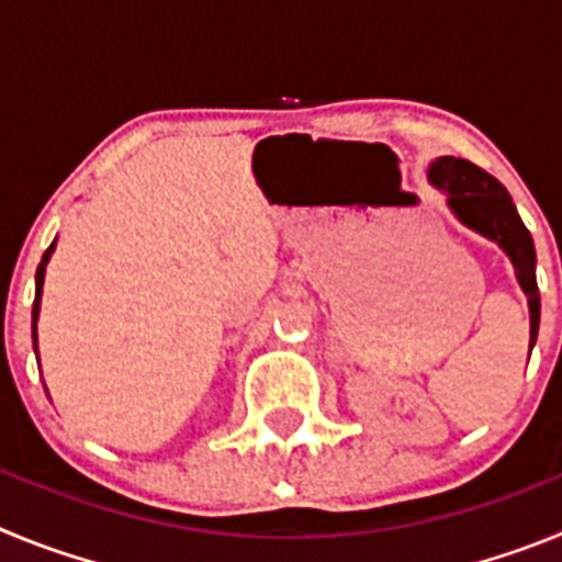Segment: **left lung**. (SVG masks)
<instances>
[{
  "instance_id": "8db88e82",
  "label": "left lung",
  "mask_w": 562,
  "mask_h": 562,
  "mask_svg": "<svg viewBox=\"0 0 562 562\" xmlns=\"http://www.w3.org/2000/svg\"><path fill=\"white\" fill-rule=\"evenodd\" d=\"M428 180L439 191L448 193L450 211L464 222L467 227L479 231L481 236L493 238L495 245L509 256L518 276L520 290L529 297V355L538 340L540 326V292L535 278V245L532 236L520 222L513 205V196L495 180L493 173L473 166L461 157H439L430 166Z\"/></svg>"
}]
</instances>
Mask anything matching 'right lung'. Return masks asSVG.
<instances>
[{
    "mask_svg": "<svg viewBox=\"0 0 562 562\" xmlns=\"http://www.w3.org/2000/svg\"><path fill=\"white\" fill-rule=\"evenodd\" d=\"M53 250H56V241L47 247V252L42 256V265H38L36 270V301H33V349L38 346V337H36V321H38V310H42V284H44V270H47V261L49 256H53ZM38 351V349H36Z\"/></svg>",
    "mask_w": 562,
    "mask_h": 562,
    "instance_id": "right-lung-1",
    "label": "right lung"
}]
</instances>
